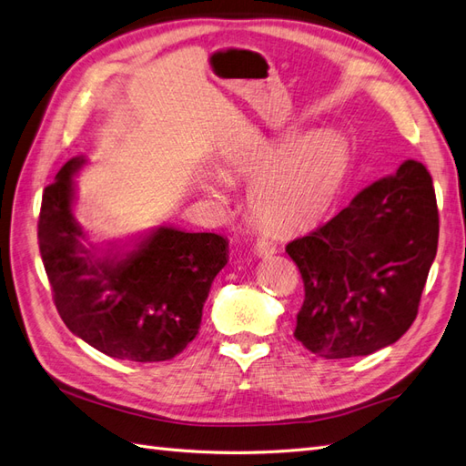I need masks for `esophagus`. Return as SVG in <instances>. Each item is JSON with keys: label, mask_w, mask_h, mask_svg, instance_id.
<instances>
[{"label": "esophagus", "mask_w": 466, "mask_h": 466, "mask_svg": "<svg viewBox=\"0 0 466 466\" xmlns=\"http://www.w3.org/2000/svg\"><path fill=\"white\" fill-rule=\"evenodd\" d=\"M279 251V247L275 241H270L268 237H258L257 243H255V253L260 257V258H267L270 255H275Z\"/></svg>", "instance_id": "1"}]
</instances>
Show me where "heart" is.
I'll return each instance as SVG.
<instances>
[{"label":"heart","mask_w":466,"mask_h":466,"mask_svg":"<svg viewBox=\"0 0 466 466\" xmlns=\"http://www.w3.org/2000/svg\"><path fill=\"white\" fill-rule=\"evenodd\" d=\"M289 134L248 156L235 172L251 194L253 213L280 229H299L319 221L330 209L350 174L351 154L338 132ZM213 196L225 203L219 189Z\"/></svg>","instance_id":"obj_1"}]
</instances>
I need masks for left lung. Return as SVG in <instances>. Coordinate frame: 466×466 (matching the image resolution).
I'll use <instances>...</instances> for the list:
<instances>
[{
	"label": "left lung",
	"instance_id": "8db88e82",
	"mask_svg": "<svg viewBox=\"0 0 466 466\" xmlns=\"http://www.w3.org/2000/svg\"><path fill=\"white\" fill-rule=\"evenodd\" d=\"M437 241L433 179L421 162L405 160L287 245L304 280L294 338L328 360L397 342L417 316Z\"/></svg>",
	"mask_w": 466,
	"mask_h": 466
}]
</instances>
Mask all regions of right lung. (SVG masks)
Returning a JSON list of instances; mask_svg holds the SVG:
<instances>
[{"label":"right lung","instance_id":"1","mask_svg":"<svg viewBox=\"0 0 466 466\" xmlns=\"http://www.w3.org/2000/svg\"><path fill=\"white\" fill-rule=\"evenodd\" d=\"M85 164V156L71 157L43 191L37 237L56 310L75 336L110 358L172 360L199 332L229 243L160 225L128 243L86 246L73 213V177Z\"/></svg>","mask_w":466,"mask_h":466}]
</instances>
